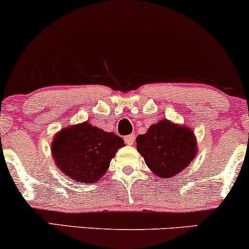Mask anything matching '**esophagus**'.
Returning a JSON list of instances; mask_svg holds the SVG:
<instances>
[{
    "label": "esophagus",
    "mask_w": 249,
    "mask_h": 249,
    "mask_svg": "<svg viewBox=\"0 0 249 249\" xmlns=\"http://www.w3.org/2000/svg\"><path fill=\"white\" fill-rule=\"evenodd\" d=\"M124 140H125V142H126V143L128 144V146H131V144L134 143V141H135V135H134V134L126 135V137L124 138Z\"/></svg>",
    "instance_id": "obj_1"
}]
</instances>
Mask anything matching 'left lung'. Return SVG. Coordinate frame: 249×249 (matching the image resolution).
<instances>
[{
    "mask_svg": "<svg viewBox=\"0 0 249 249\" xmlns=\"http://www.w3.org/2000/svg\"><path fill=\"white\" fill-rule=\"evenodd\" d=\"M137 149L154 174L171 178L193 161L197 146L191 128L162 119L138 135Z\"/></svg>",
    "mask_w": 249,
    "mask_h": 249,
    "instance_id": "left-lung-1",
    "label": "left lung"
}]
</instances>
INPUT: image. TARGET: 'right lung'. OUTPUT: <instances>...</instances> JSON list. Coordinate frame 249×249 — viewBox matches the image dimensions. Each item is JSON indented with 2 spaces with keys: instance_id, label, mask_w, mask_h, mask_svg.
<instances>
[{
  "instance_id": "obj_1",
  "label": "right lung",
  "mask_w": 249,
  "mask_h": 249,
  "mask_svg": "<svg viewBox=\"0 0 249 249\" xmlns=\"http://www.w3.org/2000/svg\"><path fill=\"white\" fill-rule=\"evenodd\" d=\"M124 140L88 122L62 128L52 143L53 159L64 175L93 184L102 178Z\"/></svg>"
}]
</instances>
